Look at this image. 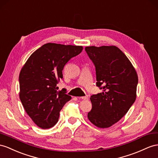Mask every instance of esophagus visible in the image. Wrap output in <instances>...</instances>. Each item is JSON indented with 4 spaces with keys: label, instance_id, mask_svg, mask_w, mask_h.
<instances>
[{
    "label": "esophagus",
    "instance_id": "1",
    "mask_svg": "<svg viewBox=\"0 0 158 158\" xmlns=\"http://www.w3.org/2000/svg\"><path fill=\"white\" fill-rule=\"evenodd\" d=\"M81 98L83 100H87L89 99V97H88V95H85V96L81 97V98Z\"/></svg>",
    "mask_w": 158,
    "mask_h": 158
}]
</instances>
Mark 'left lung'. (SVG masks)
<instances>
[{"label": "left lung", "instance_id": "1", "mask_svg": "<svg viewBox=\"0 0 158 158\" xmlns=\"http://www.w3.org/2000/svg\"><path fill=\"white\" fill-rule=\"evenodd\" d=\"M95 67L97 86L103 91L91 96L87 118L95 126L107 128L127 114L136 99L138 77L130 60L115 46L86 47Z\"/></svg>", "mask_w": 158, "mask_h": 158}]
</instances>
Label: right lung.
Listing matches in <instances>:
<instances>
[{
	"label": "right lung",
	"mask_w": 158,
	"mask_h": 158,
	"mask_svg": "<svg viewBox=\"0 0 158 158\" xmlns=\"http://www.w3.org/2000/svg\"><path fill=\"white\" fill-rule=\"evenodd\" d=\"M82 46L47 43L27 60L19 75V97L27 114L42 129L53 127L59 112L71 97L56 85L63 79V69L71 58L78 55Z\"/></svg>",
	"instance_id": "add662e5"
}]
</instances>
